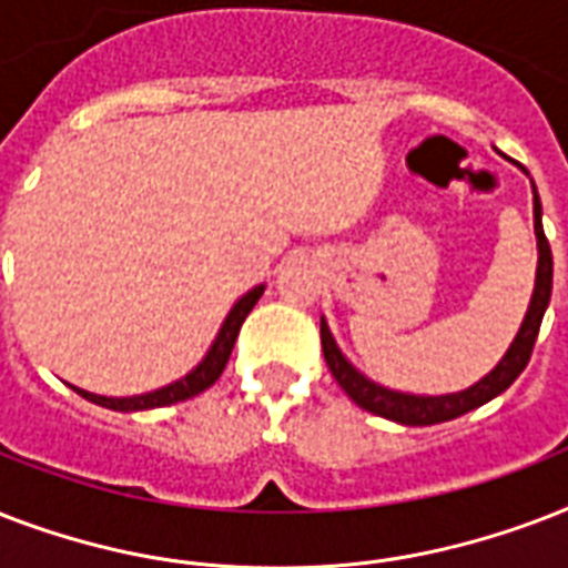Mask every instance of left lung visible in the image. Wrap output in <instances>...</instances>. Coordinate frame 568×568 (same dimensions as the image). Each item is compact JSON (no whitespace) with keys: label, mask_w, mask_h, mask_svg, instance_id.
<instances>
[{"label":"left lung","mask_w":568,"mask_h":568,"mask_svg":"<svg viewBox=\"0 0 568 568\" xmlns=\"http://www.w3.org/2000/svg\"><path fill=\"white\" fill-rule=\"evenodd\" d=\"M534 230H537L539 244V267H537V285H534V297H530L528 315L521 321L519 336L513 338L510 351L504 354V359L495 365L493 372L486 374L480 383H475L466 392H454V395L424 397V395H404V392H392L368 377L356 372L354 365L347 363L342 351L336 347L333 336H329L327 324L321 321V347H324V359H327L329 372L336 377V383L345 388V395L359 404L363 409L374 415H383L388 422L409 424V427H424V424H442L459 415L471 413L477 406H484L486 400H493L513 386V379L525 372V365L530 363L534 345H537L539 324L546 315V306L551 301V276H555V262H551V247H548L546 232H542V205H539V194L534 189Z\"/></svg>","instance_id":"obj_1"}]
</instances>
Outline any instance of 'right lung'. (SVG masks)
<instances>
[{
    "label": "right lung",
    "mask_w": 568,
    "mask_h": 568,
    "mask_svg": "<svg viewBox=\"0 0 568 568\" xmlns=\"http://www.w3.org/2000/svg\"><path fill=\"white\" fill-rule=\"evenodd\" d=\"M262 292H265V285H256L253 292L244 294V297H241V301L232 306V312L226 315V321H223L221 333H217V338H214L212 351L205 354L203 363L196 365L189 377L176 379V383H171V386L155 388V392H146V395H132V397H102V395H91V392H84V388H75V392H79L84 400H93V404L109 406V409H118V413H138V409L171 406V404H180V400H185V397L200 395V392H205V388L212 386L214 379L223 374V368H226V363H230L232 347H235V338H239L241 324H244V318L250 315V310L256 306V301L262 297Z\"/></svg>",
    "instance_id": "1"
}]
</instances>
